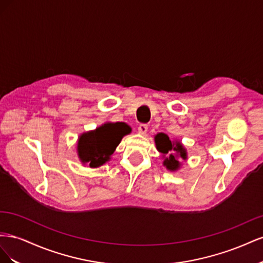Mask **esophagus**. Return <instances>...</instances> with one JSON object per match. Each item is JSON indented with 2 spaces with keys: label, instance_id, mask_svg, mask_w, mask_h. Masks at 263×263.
Listing matches in <instances>:
<instances>
[{
  "label": "esophagus",
  "instance_id": "34e87169",
  "mask_svg": "<svg viewBox=\"0 0 263 263\" xmlns=\"http://www.w3.org/2000/svg\"><path fill=\"white\" fill-rule=\"evenodd\" d=\"M147 132H148V125H146V124H140V125L138 126V133H139L140 135H146Z\"/></svg>",
  "mask_w": 263,
  "mask_h": 263
}]
</instances>
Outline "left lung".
Instances as JSON below:
<instances>
[{
  "label": "left lung",
  "instance_id": "1",
  "mask_svg": "<svg viewBox=\"0 0 263 263\" xmlns=\"http://www.w3.org/2000/svg\"><path fill=\"white\" fill-rule=\"evenodd\" d=\"M155 144L157 150L162 154L163 165L171 172L178 171L182 163L180 159L186 160L187 153L180 140H170L169 136L164 133H159L155 136Z\"/></svg>",
  "mask_w": 263,
  "mask_h": 263
}]
</instances>
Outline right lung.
I'll list each match as a JSON object with an SVG mask.
<instances>
[{
  "label": "right lung",
  "instance_id": "right-lung-1",
  "mask_svg": "<svg viewBox=\"0 0 263 263\" xmlns=\"http://www.w3.org/2000/svg\"><path fill=\"white\" fill-rule=\"evenodd\" d=\"M132 128L126 123H105L94 130L81 134L77 142V154L82 164L99 168L110 160L116 147Z\"/></svg>",
  "mask_w": 263,
  "mask_h": 263
}]
</instances>
